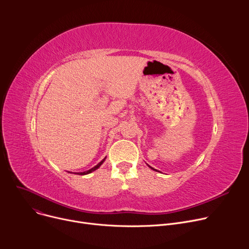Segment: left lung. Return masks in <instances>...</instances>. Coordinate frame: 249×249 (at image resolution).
Listing matches in <instances>:
<instances>
[{
    "instance_id": "obj_1",
    "label": "left lung",
    "mask_w": 249,
    "mask_h": 249,
    "mask_svg": "<svg viewBox=\"0 0 249 249\" xmlns=\"http://www.w3.org/2000/svg\"><path fill=\"white\" fill-rule=\"evenodd\" d=\"M149 167H150V166H149ZM150 168H151V169H153V168H152V167H150ZM153 170H155V169H153ZM155 171H156V170H155Z\"/></svg>"
}]
</instances>
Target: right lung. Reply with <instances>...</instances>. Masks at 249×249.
Instances as JSON below:
<instances>
[{"label": "right lung", "mask_w": 249, "mask_h": 249, "mask_svg": "<svg viewBox=\"0 0 249 249\" xmlns=\"http://www.w3.org/2000/svg\"><path fill=\"white\" fill-rule=\"evenodd\" d=\"M105 159H106V158H104V159L100 162V163H98L95 167H93V168H91V169H90V170H88V171H85V172H81V173H77V175H87V174H89V173H91V172H93V171H95L96 169H98L101 165H102V163L105 161Z\"/></svg>", "instance_id": "obj_1"}]
</instances>
